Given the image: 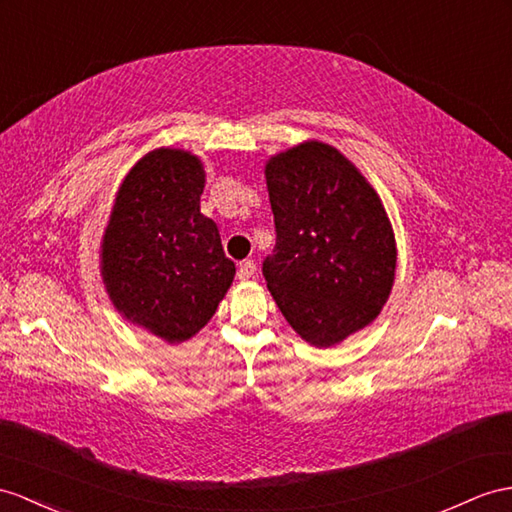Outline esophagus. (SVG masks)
Here are the masks:
<instances>
[{"label": "esophagus", "mask_w": 512, "mask_h": 512, "mask_svg": "<svg viewBox=\"0 0 512 512\" xmlns=\"http://www.w3.org/2000/svg\"><path fill=\"white\" fill-rule=\"evenodd\" d=\"M255 270H257V268H255V264H253L251 259L242 261L240 268H238V279H240V281H248V279H251L253 274H255Z\"/></svg>", "instance_id": "obj_1"}]
</instances>
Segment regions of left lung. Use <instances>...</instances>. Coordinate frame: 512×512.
I'll return each instance as SVG.
<instances>
[{
    "instance_id": "1",
    "label": "left lung",
    "mask_w": 512,
    "mask_h": 512,
    "mask_svg": "<svg viewBox=\"0 0 512 512\" xmlns=\"http://www.w3.org/2000/svg\"><path fill=\"white\" fill-rule=\"evenodd\" d=\"M266 183L277 246L264 261L274 303L311 346L368 326L396 277V238L381 196L320 140L272 155Z\"/></svg>"
}]
</instances>
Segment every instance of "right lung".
Masks as SVG:
<instances>
[{
    "instance_id": "1",
    "label": "right lung",
    "mask_w": 512,
    "mask_h": 512,
    "mask_svg": "<svg viewBox=\"0 0 512 512\" xmlns=\"http://www.w3.org/2000/svg\"><path fill=\"white\" fill-rule=\"evenodd\" d=\"M205 170L183 149H155L116 192L101 242V277L131 324L181 344L212 320L233 283L216 222L201 214Z\"/></svg>"
}]
</instances>
